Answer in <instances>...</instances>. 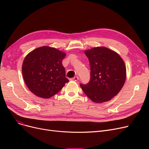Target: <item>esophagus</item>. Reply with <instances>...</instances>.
<instances>
[{"mask_svg": "<svg viewBox=\"0 0 149 149\" xmlns=\"http://www.w3.org/2000/svg\"><path fill=\"white\" fill-rule=\"evenodd\" d=\"M79 80V77H73V78H72V79H70V80H72V81H78Z\"/></svg>", "mask_w": 149, "mask_h": 149, "instance_id": "esophagus-1", "label": "esophagus"}]
</instances>
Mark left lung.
Here are the masks:
<instances>
[{
    "mask_svg": "<svg viewBox=\"0 0 149 149\" xmlns=\"http://www.w3.org/2000/svg\"><path fill=\"white\" fill-rule=\"evenodd\" d=\"M88 58L91 78L88 83L80 84L84 93L95 103L111 100L124 84L126 69L121 57L105 47H97L84 52Z\"/></svg>",
    "mask_w": 149,
    "mask_h": 149,
    "instance_id": "left-lung-1",
    "label": "left lung"
}]
</instances>
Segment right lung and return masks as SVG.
Returning <instances> with one entry per match:
<instances>
[{
  "label": "right lung",
  "mask_w": 149,
  "mask_h": 149,
  "mask_svg": "<svg viewBox=\"0 0 149 149\" xmlns=\"http://www.w3.org/2000/svg\"><path fill=\"white\" fill-rule=\"evenodd\" d=\"M65 56V53L48 46L38 48L27 55L22 65V74L34 94L51 98L69 82L62 65Z\"/></svg>",
  "instance_id": "add662e5"
}]
</instances>
